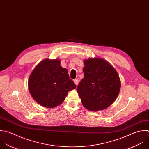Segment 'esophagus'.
<instances>
[{"instance_id":"34e87169","label":"esophagus","mask_w":149,"mask_h":149,"mask_svg":"<svg viewBox=\"0 0 149 149\" xmlns=\"http://www.w3.org/2000/svg\"><path fill=\"white\" fill-rule=\"evenodd\" d=\"M74 82L75 84L76 85V86H77L78 85V84H79V81L78 79H74Z\"/></svg>"}]
</instances>
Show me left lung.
Instances as JSON below:
<instances>
[{"mask_svg":"<svg viewBox=\"0 0 149 149\" xmlns=\"http://www.w3.org/2000/svg\"><path fill=\"white\" fill-rule=\"evenodd\" d=\"M84 78L77 91L83 106L90 111L103 110L117 99L121 82L115 68L101 58L84 60Z\"/></svg>","mask_w":149,"mask_h":149,"instance_id":"obj_1","label":"left lung"}]
</instances>
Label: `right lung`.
<instances>
[{"label": "right lung", "instance_id": "right-lung-1", "mask_svg": "<svg viewBox=\"0 0 149 149\" xmlns=\"http://www.w3.org/2000/svg\"><path fill=\"white\" fill-rule=\"evenodd\" d=\"M29 91L41 106L53 108L61 104L68 92L76 88L68 70L58 59H45L32 71L28 79Z\"/></svg>", "mask_w": 149, "mask_h": 149}]
</instances>
